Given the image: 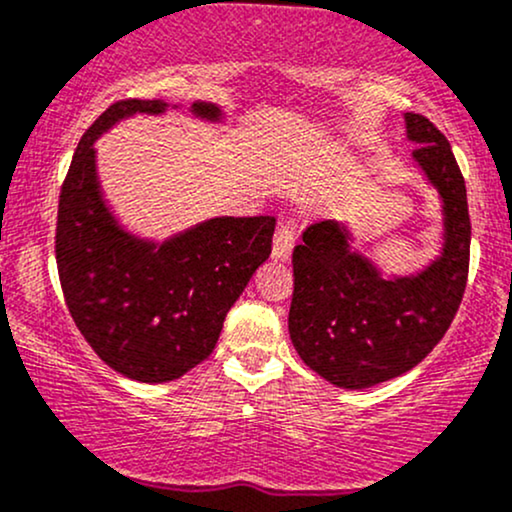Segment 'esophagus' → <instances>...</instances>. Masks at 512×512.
<instances>
[{"label": "esophagus", "mask_w": 512, "mask_h": 512, "mask_svg": "<svg viewBox=\"0 0 512 512\" xmlns=\"http://www.w3.org/2000/svg\"><path fill=\"white\" fill-rule=\"evenodd\" d=\"M292 246H295V227L290 222H280L278 229H275L273 237V258L275 261H285L290 256Z\"/></svg>", "instance_id": "34e87169"}]
</instances>
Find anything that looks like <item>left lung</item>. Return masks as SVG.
Here are the masks:
<instances>
[{"label": "left lung", "mask_w": 512, "mask_h": 512, "mask_svg": "<svg viewBox=\"0 0 512 512\" xmlns=\"http://www.w3.org/2000/svg\"><path fill=\"white\" fill-rule=\"evenodd\" d=\"M413 162L442 200L440 254L409 275L384 278L350 249L348 227L324 220L307 227L292 251V346L304 365L343 389H367L404 375L440 343L455 319L469 273L467 188L445 135L406 113Z\"/></svg>", "instance_id": "1"}]
</instances>
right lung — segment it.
Here are the masks:
<instances>
[{"label": "right lung", "mask_w": 512, "mask_h": 512, "mask_svg": "<svg viewBox=\"0 0 512 512\" xmlns=\"http://www.w3.org/2000/svg\"><path fill=\"white\" fill-rule=\"evenodd\" d=\"M164 101L108 106L79 140L57 208L55 258L74 324L108 367L135 382L179 380L203 363L232 304L271 256L275 217H210L154 241L120 225L96 171L103 132L132 116H162ZM191 113L222 123L217 103Z\"/></svg>", "instance_id": "obj_1"}]
</instances>
